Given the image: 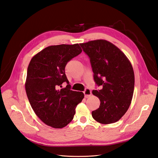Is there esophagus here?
<instances>
[{
	"label": "esophagus",
	"instance_id": "esophagus-1",
	"mask_svg": "<svg viewBox=\"0 0 158 158\" xmlns=\"http://www.w3.org/2000/svg\"><path fill=\"white\" fill-rule=\"evenodd\" d=\"M84 94L85 95V98H88L92 95V92H91V90L89 88H86L84 92Z\"/></svg>",
	"mask_w": 158,
	"mask_h": 158
}]
</instances>
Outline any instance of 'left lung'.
<instances>
[{
  "mask_svg": "<svg viewBox=\"0 0 158 158\" xmlns=\"http://www.w3.org/2000/svg\"><path fill=\"white\" fill-rule=\"evenodd\" d=\"M80 45L89 57L95 84L102 86L92 91L100 106L92 115L104 125L115 123L126 113L133 96L135 74L131 62L108 41L97 40Z\"/></svg>",
  "mask_w": 158,
  "mask_h": 158,
  "instance_id": "8db88e82",
  "label": "left lung"
}]
</instances>
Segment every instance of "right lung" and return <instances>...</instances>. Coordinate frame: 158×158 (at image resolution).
Returning a JSON list of instances; mask_svg holds the SVG:
<instances>
[{
	"instance_id": "add662e5",
	"label": "right lung",
	"mask_w": 158,
	"mask_h": 158,
	"mask_svg": "<svg viewBox=\"0 0 158 158\" xmlns=\"http://www.w3.org/2000/svg\"><path fill=\"white\" fill-rule=\"evenodd\" d=\"M78 44L46 47L30 60L25 88L36 115L55 128L66 127L74 118L75 109L84 95L70 89L64 69L69 61L82 52ZM68 84L64 89L61 85Z\"/></svg>"
}]
</instances>
